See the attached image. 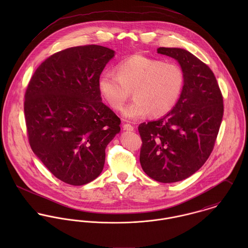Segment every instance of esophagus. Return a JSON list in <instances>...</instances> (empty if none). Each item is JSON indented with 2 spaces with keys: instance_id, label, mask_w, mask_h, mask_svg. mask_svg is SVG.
Listing matches in <instances>:
<instances>
[{
  "instance_id": "esophagus-1",
  "label": "esophagus",
  "mask_w": 248,
  "mask_h": 248,
  "mask_svg": "<svg viewBox=\"0 0 248 248\" xmlns=\"http://www.w3.org/2000/svg\"><path fill=\"white\" fill-rule=\"evenodd\" d=\"M123 129H124V130H126V131H130V132H132V131H134V130H135V127H134L133 125H131V124L126 123V124H124V125H123Z\"/></svg>"
}]
</instances>
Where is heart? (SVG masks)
I'll list each match as a JSON object with an SVG mask.
<instances>
[{"label":"heart","mask_w":248,"mask_h":248,"mask_svg":"<svg viewBox=\"0 0 248 248\" xmlns=\"http://www.w3.org/2000/svg\"><path fill=\"white\" fill-rule=\"evenodd\" d=\"M117 73L103 71L97 89L107 104L120 110L132 93L135 99L124 108L125 118L167 114L177 105L184 87V72L179 65L142 54L131 55L116 66Z\"/></svg>","instance_id":"obj_1"}]
</instances>
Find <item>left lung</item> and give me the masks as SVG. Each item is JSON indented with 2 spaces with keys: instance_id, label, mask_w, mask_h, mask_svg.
I'll return each mask as SVG.
<instances>
[{
  "instance_id": "obj_1",
  "label": "left lung",
  "mask_w": 248,
  "mask_h": 248,
  "mask_svg": "<svg viewBox=\"0 0 248 248\" xmlns=\"http://www.w3.org/2000/svg\"><path fill=\"white\" fill-rule=\"evenodd\" d=\"M157 52L177 60L184 87L171 111L139 126L140 160L151 178L171 183L192 176L208 159L222 120L223 98L211 69L191 52L177 47Z\"/></svg>"
}]
</instances>
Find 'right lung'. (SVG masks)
Masks as SVG:
<instances>
[{"instance_id": "obj_1", "label": "right lung", "mask_w": 248, "mask_h": 248, "mask_svg": "<svg viewBox=\"0 0 248 248\" xmlns=\"http://www.w3.org/2000/svg\"><path fill=\"white\" fill-rule=\"evenodd\" d=\"M114 51L87 45L58 51L33 73L25 93L30 145L48 171L79 186L100 175L120 118L102 102L97 79Z\"/></svg>"}]
</instances>
